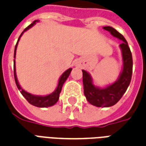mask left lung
<instances>
[{"label":"left lung","instance_id":"8db88e82","mask_svg":"<svg viewBox=\"0 0 146 146\" xmlns=\"http://www.w3.org/2000/svg\"><path fill=\"white\" fill-rule=\"evenodd\" d=\"M103 29L122 41L119 45L123 62L122 70L115 83L100 88L93 84L90 74L83 70V83L84 95L89 103L97 107H110L119 102L129 86L132 74V56L127 41L121 33L112 27H104Z\"/></svg>","mask_w":146,"mask_h":146}]
</instances>
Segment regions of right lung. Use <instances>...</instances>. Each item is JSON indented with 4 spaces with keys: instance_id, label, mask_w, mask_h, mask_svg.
Here are the masks:
<instances>
[{
    "instance_id": "add662e5",
    "label": "right lung",
    "mask_w": 146,
    "mask_h": 146,
    "mask_svg": "<svg viewBox=\"0 0 146 146\" xmlns=\"http://www.w3.org/2000/svg\"><path fill=\"white\" fill-rule=\"evenodd\" d=\"M38 21H34L31 24H30L27 27L24 29V31L21 33V36H19L18 40L17 42L16 46H15V49H14V58L16 56V50L17 47V44H18V42L21 39V36L23 35V33L27 31V30H29L30 28H31L33 25H35L36 22ZM72 70V68L68 69L67 70H66L64 73L61 75V76L59 79L58 85H57V87L56 89L55 90L53 91V93L49 94V95L46 96H36L33 95L31 93H27V91H25L24 90H23L21 86H20L18 83V80H17V74H16V66H15V60H14V80H15V83H16V85L18 88V90H20V92L21 93V94L24 96V97L26 99L28 103L31 105L34 106H36V107H50V106H52L55 104L59 100V97H60V93L61 92V90H62V87H63V83H65V81L66 80V79L68 78V76L70 74V72Z\"/></svg>"
}]
</instances>
